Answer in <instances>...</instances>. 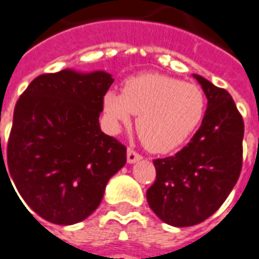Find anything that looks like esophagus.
<instances>
[{
    "label": "esophagus",
    "mask_w": 259,
    "mask_h": 259,
    "mask_svg": "<svg viewBox=\"0 0 259 259\" xmlns=\"http://www.w3.org/2000/svg\"><path fill=\"white\" fill-rule=\"evenodd\" d=\"M126 156H127V163L129 164H133V163H136V161L141 160L143 159V156L140 155V153H137V152H134L133 149H127V153H126Z\"/></svg>",
    "instance_id": "obj_1"
}]
</instances>
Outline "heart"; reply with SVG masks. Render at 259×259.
Listing matches in <instances>:
<instances>
[{"instance_id":"1","label":"heart","mask_w":259,"mask_h":259,"mask_svg":"<svg viewBox=\"0 0 259 259\" xmlns=\"http://www.w3.org/2000/svg\"><path fill=\"white\" fill-rule=\"evenodd\" d=\"M103 111L110 133H118L133 114L145 147L155 153L179 148L194 133L205 112V96L194 84L145 73L130 77L123 91H107Z\"/></svg>"}]
</instances>
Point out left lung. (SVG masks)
<instances>
[{
	"instance_id": "obj_1",
	"label": "left lung",
	"mask_w": 259,
	"mask_h": 259,
	"mask_svg": "<svg viewBox=\"0 0 259 259\" xmlns=\"http://www.w3.org/2000/svg\"><path fill=\"white\" fill-rule=\"evenodd\" d=\"M208 106L200 129L177 155L153 160L156 181L147 190L161 222L190 227L210 217L230 195L242 169L244 125L226 90L193 74Z\"/></svg>"
}]
</instances>
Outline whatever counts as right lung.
<instances>
[{
    "mask_svg": "<svg viewBox=\"0 0 259 259\" xmlns=\"http://www.w3.org/2000/svg\"><path fill=\"white\" fill-rule=\"evenodd\" d=\"M112 82L103 70L64 69L37 76L16 103L8 178L47 222L70 226L85 220L102 202L110 178L125 165L126 147L99 125Z\"/></svg>",
    "mask_w": 259,
    "mask_h": 259,
    "instance_id": "obj_1",
    "label": "right lung"
}]
</instances>
